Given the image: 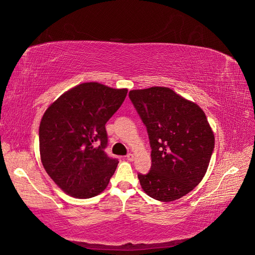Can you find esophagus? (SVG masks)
Wrapping results in <instances>:
<instances>
[{"instance_id":"obj_1","label":"esophagus","mask_w":255,"mask_h":255,"mask_svg":"<svg viewBox=\"0 0 255 255\" xmlns=\"http://www.w3.org/2000/svg\"><path fill=\"white\" fill-rule=\"evenodd\" d=\"M126 158L128 159V161H130V162H131V161H133V158H134V155H133V154H131V153H128V154L126 155Z\"/></svg>"}]
</instances>
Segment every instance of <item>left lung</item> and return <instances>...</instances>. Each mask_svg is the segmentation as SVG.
<instances>
[{
    "label": "left lung",
    "instance_id": "left-lung-1",
    "mask_svg": "<svg viewBox=\"0 0 255 255\" xmlns=\"http://www.w3.org/2000/svg\"><path fill=\"white\" fill-rule=\"evenodd\" d=\"M129 99L146 127L151 169L138 174L151 198L170 202L193 190L208 170L214 133L199 106L165 87L131 90Z\"/></svg>",
    "mask_w": 255,
    "mask_h": 255
}]
</instances>
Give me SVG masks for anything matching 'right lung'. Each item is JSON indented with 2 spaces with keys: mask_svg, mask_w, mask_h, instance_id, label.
Here are the masks:
<instances>
[{
  "mask_svg": "<svg viewBox=\"0 0 255 255\" xmlns=\"http://www.w3.org/2000/svg\"><path fill=\"white\" fill-rule=\"evenodd\" d=\"M127 89L86 82L65 92L41 120L43 167L64 192L78 199L96 197L108 187L118 159L105 153V124L121 108Z\"/></svg>",
  "mask_w": 255,
  "mask_h": 255,
  "instance_id": "1",
  "label": "right lung"
}]
</instances>
